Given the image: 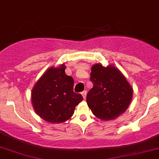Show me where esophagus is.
Returning <instances> with one entry per match:
<instances>
[{
	"instance_id": "1",
	"label": "esophagus",
	"mask_w": 159,
	"mask_h": 159,
	"mask_svg": "<svg viewBox=\"0 0 159 159\" xmlns=\"http://www.w3.org/2000/svg\"><path fill=\"white\" fill-rule=\"evenodd\" d=\"M86 94H87V92H86V90H84V91L82 92V97L84 98V99H86Z\"/></svg>"
}]
</instances>
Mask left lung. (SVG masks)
Here are the masks:
<instances>
[{"mask_svg": "<svg viewBox=\"0 0 159 159\" xmlns=\"http://www.w3.org/2000/svg\"><path fill=\"white\" fill-rule=\"evenodd\" d=\"M90 81L93 88L88 92L86 102L97 118L112 120L127 110L133 98V87L114 65H94Z\"/></svg>", "mask_w": 159, "mask_h": 159, "instance_id": "obj_1", "label": "left lung"}]
</instances>
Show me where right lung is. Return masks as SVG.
<instances>
[{
    "instance_id": "1",
    "label": "right lung",
    "mask_w": 159,
    "mask_h": 159,
    "mask_svg": "<svg viewBox=\"0 0 159 159\" xmlns=\"http://www.w3.org/2000/svg\"><path fill=\"white\" fill-rule=\"evenodd\" d=\"M65 64L52 66L34 84L31 92L34 111L45 121L60 124L68 120L83 99L73 92V78L66 75Z\"/></svg>"
}]
</instances>
